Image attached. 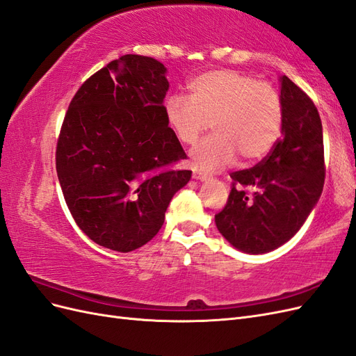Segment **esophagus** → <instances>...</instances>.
Instances as JSON below:
<instances>
[{"label":"esophagus","mask_w":356,"mask_h":356,"mask_svg":"<svg viewBox=\"0 0 356 356\" xmlns=\"http://www.w3.org/2000/svg\"><path fill=\"white\" fill-rule=\"evenodd\" d=\"M193 178H195V179H200V181H204V179H208V178H209V174H208V172L202 170V169L195 168V169H193Z\"/></svg>","instance_id":"obj_1"}]
</instances>
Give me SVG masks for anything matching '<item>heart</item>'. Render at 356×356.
<instances>
[{"mask_svg":"<svg viewBox=\"0 0 356 356\" xmlns=\"http://www.w3.org/2000/svg\"><path fill=\"white\" fill-rule=\"evenodd\" d=\"M188 89L190 99H168L166 118L178 141L186 145L195 144L212 124L215 135L191 149L196 168H221L238 156L251 163L277 144L284 102L270 83L238 70H217L199 75Z\"/></svg>","mask_w":356,"mask_h":356,"instance_id":"b5f03b06","label":"heart"}]
</instances>
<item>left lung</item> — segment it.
Wrapping results in <instances>:
<instances>
[{
    "label": "left lung",
    "mask_w": 356,
    "mask_h": 356,
    "mask_svg": "<svg viewBox=\"0 0 356 356\" xmlns=\"http://www.w3.org/2000/svg\"><path fill=\"white\" fill-rule=\"evenodd\" d=\"M281 96L282 138L260 163L232 172L227 203L215 215L220 233L248 254L270 252L288 242L324 188V138L318 108L286 75L281 79Z\"/></svg>",
    "instance_id": "1"
}]
</instances>
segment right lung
Here are the masks:
<instances>
[{
	"label": "right lung",
	"instance_id": "add662e5",
	"mask_svg": "<svg viewBox=\"0 0 356 356\" xmlns=\"http://www.w3.org/2000/svg\"><path fill=\"white\" fill-rule=\"evenodd\" d=\"M159 60L124 55L86 80L68 106L56 145V170L80 230L108 250L129 252L159 233L191 170L168 126L169 89Z\"/></svg>",
	"mask_w": 356,
	"mask_h": 356
}]
</instances>
